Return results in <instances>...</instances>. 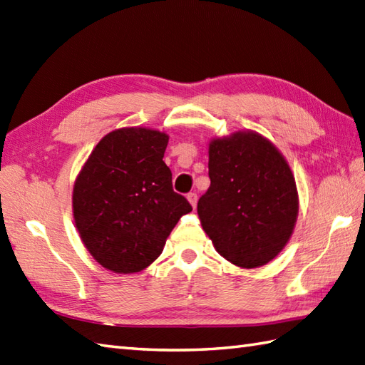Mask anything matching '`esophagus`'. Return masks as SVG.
Instances as JSON below:
<instances>
[{"label": "esophagus", "instance_id": "esophagus-1", "mask_svg": "<svg viewBox=\"0 0 365 365\" xmlns=\"http://www.w3.org/2000/svg\"><path fill=\"white\" fill-rule=\"evenodd\" d=\"M187 197L190 200V204L192 205V208H196V205H197V195H196V192H190Z\"/></svg>", "mask_w": 365, "mask_h": 365}]
</instances>
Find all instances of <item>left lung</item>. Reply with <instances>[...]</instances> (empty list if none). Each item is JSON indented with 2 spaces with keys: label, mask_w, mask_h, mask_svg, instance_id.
Returning a JSON list of instances; mask_svg holds the SVG:
<instances>
[{
  "label": "left lung",
  "mask_w": 365,
  "mask_h": 365,
  "mask_svg": "<svg viewBox=\"0 0 365 365\" xmlns=\"http://www.w3.org/2000/svg\"><path fill=\"white\" fill-rule=\"evenodd\" d=\"M208 177L197 215L215 250L237 267L267 265L289 243L298 218L289 163L267 138L235 131L208 145Z\"/></svg>",
  "instance_id": "8db88e82"
}]
</instances>
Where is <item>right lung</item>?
<instances>
[{"instance_id":"add662e5","label":"right lung","mask_w":365,"mask_h":365,"mask_svg":"<svg viewBox=\"0 0 365 365\" xmlns=\"http://www.w3.org/2000/svg\"><path fill=\"white\" fill-rule=\"evenodd\" d=\"M166 133L119 128L100 139L73 185L81 242L103 268L138 273L158 259L166 238L192 208L173 190L163 161Z\"/></svg>"}]
</instances>
